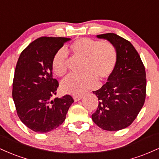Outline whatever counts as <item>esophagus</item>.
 Masks as SVG:
<instances>
[{"label":"esophagus","instance_id":"obj_1","mask_svg":"<svg viewBox=\"0 0 159 159\" xmlns=\"http://www.w3.org/2000/svg\"><path fill=\"white\" fill-rule=\"evenodd\" d=\"M73 98H74L75 102H78V101H79V100L81 99L82 96H81V95H79V96H74Z\"/></svg>","mask_w":159,"mask_h":159}]
</instances>
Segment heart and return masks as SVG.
I'll list each match as a JSON object with an SVG mask.
<instances>
[{
	"mask_svg": "<svg viewBox=\"0 0 159 159\" xmlns=\"http://www.w3.org/2000/svg\"><path fill=\"white\" fill-rule=\"evenodd\" d=\"M77 55L84 57L82 71L79 75H69L62 82L61 87L67 93L79 96L96 87L98 78L106 79L114 72L117 63V52L110 42H101L90 38L82 37L69 45ZM68 54L64 48L57 50L52 58V69L59 77L67 72Z\"/></svg>",
	"mask_w": 159,
	"mask_h": 159,
	"instance_id": "heart-1",
	"label": "heart"
}]
</instances>
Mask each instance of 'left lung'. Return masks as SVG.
I'll return each instance as SVG.
<instances>
[{
    "label": "left lung",
    "mask_w": 159,
    "mask_h": 159,
    "mask_svg": "<svg viewBox=\"0 0 159 159\" xmlns=\"http://www.w3.org/2000/svg\"><path fill=\"white\" fill-rule=\"evenodd\" d=\"M114 45L117 63L107 81L93 91L98 105L92 120L107 131H118L130 125L143 106L147 92L145 67L132 43L116 34H100Z\"/></svg>",
    "instance_id": "1"
}]
</instances>
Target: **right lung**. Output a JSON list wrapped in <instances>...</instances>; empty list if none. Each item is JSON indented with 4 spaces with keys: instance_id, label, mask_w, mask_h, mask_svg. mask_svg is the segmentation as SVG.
<instances>
[{
    "instance_id": "obj_1",
    "label": "right lung",
    "mask_w": 159,
    "mask_h": 159,
    "mask_svg": "<svg viewBox=\"0 0 159 159\" xmlns=\"http://www.w3.org/2000/svg\"><path fill=\"white\" fill-rule=\"evenodd\" d=\"M69 39L39 37L24 49L18 60L12 98L19 119L35 132H48L61 125L74 102L70 95L52 99L59 86L52 75V58Z\"/></svg>"
}]
</instances>
